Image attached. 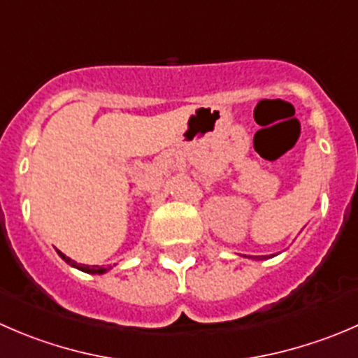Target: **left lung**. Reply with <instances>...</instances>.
Returning <instances> with one entry per match:
<instances>
[{"label":"left lung","instance_id":"obj_1","mask_svg":"<svg viewBox=\"0 0 358 358\" xmlns=\"http://www.w3.org/2000/svg\"><path fill=\"white\" fill-rule=\"evenodd\" d=\"M262 259H266V257H262Z\"/></svg>","mask_w":358,"mask_h":358}]
</instances>
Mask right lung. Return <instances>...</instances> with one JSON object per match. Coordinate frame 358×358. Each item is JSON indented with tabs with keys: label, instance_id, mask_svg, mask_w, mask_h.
<instances>
[{
	"label": "right lung",
	"instance_id": "obj_1",
	"mask_svg": "<svg viewBox=\"0 0 358 358\" xmlns=\"http://www.w3.org/2000/svg\"><path fill=\"white\" fill-rule=\"evenodd\" d=\"M59 255H61V259L64 260L66 264H69L71 267H76V269H80V271H83V273H91V275H103V273H106L110 269V267H98V266H87V264H78V262H75V260L69 259V257H66L62 252H59Z\"/></svg>",
	"mask_w": 358,
	"mask_h": 358
}]
</instances>
